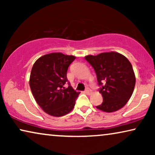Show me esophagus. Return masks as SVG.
I'll return each instance as SVG.
<instances>
[{"label":"esophagus","mask_w":155,"mask_h":155,"mask_svg":"<svg viewBox=\"0 0 155 155\" xmlns=\"http://www.w3.org/2000/svg\"><path fill=\"white\" fill-rule=\"evenodd\" d=\"M85 92L87 93V94H91V93H92V90H90V87H87L86 90H85Z\"/></svg>","instance_id":"1"}]
</instances>
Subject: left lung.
I'll use <instances>...</instances> for the list:
<instances>
[{
	"label": "left lung",
	"instance_id": "1",
	"mask_svg": "<svg viewBox=\"0 0 155 155\" xmlns=\"http://www.w3.org/2000/svg\"><path fill=\"white\" fill-rule=\"evenodd\" d=\"M84 58L96 73L99 91L103 97L97 109L110 113L124 107L132 96L135 84V73L128 58L113 51L89 55Z\"/></svg>",
	"mask_w": 155,
	"mask_h": 155
}]
</instances>
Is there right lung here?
I'll use <instances>...</instances> for the list:
<instances>
[{"label":"right lung","instance_id":"add662e5","mask_svg":"<svg viewBox=\"0 0 155 155\" xmlns=\"http://www.w3.org/2000/svg\"><path fill=\"white\" fill-rule=\"evenodd\" d=\"M73 56L52 53L40 57L31 68L29 86L36 101L51 116H63L71 111L80 92L68 81L67 71ZM68 82L69 87L64 84Z\"/></svg>","mask_w":155,"mask_h":155}]
</instances>
